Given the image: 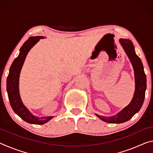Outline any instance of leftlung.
Segmentation results:
<instances>
[{
    "instance_id": "left-lung-1",
    "label": "left lung",
    "mask_w": 153,
    "mask_h": 153,
    "mask_svg": "<svg viewBox=\"0 0 153 153\" xmlns=\"http://www.w3.org/2000/svg\"><path fill=\"white\" fill-rule=\"evenodd\" d=\"M120 42L133 65L135 75L136 90L133 99L129 105L124 108L117 115H114L113 117H105L97 115L100 120L110 123L126 122L138 112L144 102L145 91L146 88V77L144 71L143 65L140 59L136 55L132 42L127 39H120Z\"/></svg>"
}]
</instances>
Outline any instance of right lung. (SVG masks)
<instances>
[{"mask_svg": "<svg viewBox=\"0 0 153 153\" xmlns=\"http://www.w3.org/2000/svg\"><path fill=\"white\" fill-rule=\"evenodd\" d=\"M44 38L43 36H33L30 37L20 48L19 56L13 62L9 69V74L7 79V90L13 110L18 116L26 122L37 125H42L51 120L53 117H37L33 116L21 100L19 92V77L23 64L28 52L31 48L38 42L40 39Z\"/></svg>", "mask_w": 153, "mask_h": 153, "instance_id": "add662e5", "label": "right lung"}]
</instances>
